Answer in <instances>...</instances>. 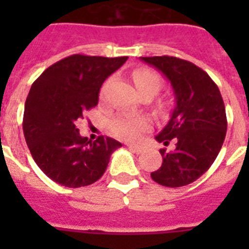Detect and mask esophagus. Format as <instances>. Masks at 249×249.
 Here are the masks:
<instances>
[{
	"label": "esophagus",
	"instance_id": "obj_1",
	"mask_svg": "<svg viewBox=\"0 0 249 249\" xmlns=\"http://www.w3.org/2000/svg\"><path fill=\"white\" fill-rule=\"evenodd\" d=\"M128 147L130 148L133 152H136V154H141V152L143 151V148L141 147V146H137V144H128Z\"/></svg>",
	"mask_w": 249,
	"mask_h": 249
}]
</instances>
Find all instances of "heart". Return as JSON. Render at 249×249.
<instances>
[{
  "label": "heart",
  "instance_id": "b5f03b06",
  "mask_svg": "<svg viewBox=\"0 0 249 249\" xmlns=\"http://www.w3.org/2000/svg\"><path fill=\"white\" fill-rule=\"evenodd\" d=\"M133 81L140 94L151 93L154 95L161 88L160 76L150 68L136 70L133 72ZM111 129L119 138L133 141L150 129V123L144 117L119 116L111 121Z\"/></svg>",
  "mask_w": 249,
  "mask_h": 249
}]
</instances>
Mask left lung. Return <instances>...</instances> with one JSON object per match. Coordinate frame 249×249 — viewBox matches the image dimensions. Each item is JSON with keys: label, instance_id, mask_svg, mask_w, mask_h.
<instances>
[{"label": "left lung", "instance_id": "1", "mask_svg": "<svg viewBox=\"0 0 249 249\" xmlns=\"http://www.w3.org/2000/svg\"><path fill=\"white\" fill-rule=\"evenodd\" d=\"M161 71L176 97L170 120L155 137L173 151L160 150L163 164L151 178L166 187H181L196 181L211 168L226 136L228 120L220 89L209 75L189 60L176 56H141Z\"/></svg>", "mask_w": 249, "mask_h": 249}]
</instances>
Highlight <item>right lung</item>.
<instances>
[{
	"label": "right lung",
	"mask_w": 249,
	"mask_h": 249,
	"mask_svg": "<svg viewBox=\"0 0 249 249\" xmlns=\"http://www.w3.org/2000/svg\"><path fill=\"white\" fill-rule=\"evenodd\" d=\"M126 59L75 54L46 68L31 86L23 116L25 142L38 168L56 183L91 185L103 176L111 154L121 147L109 137L88 141L77 124L98 105L105 80Z\"/></svg>",
	"instance_id": "right-lung-1"
}]
</instances>
